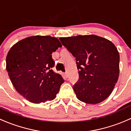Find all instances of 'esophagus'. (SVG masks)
<instances>
[{"mask_svg": "<svg viewBox=\"0 0 131 131\" xmlns=\"http://www.w3.org/2000/svg\"><path fill=\"white\" fill-rule=\"evenodd\" d=\"M64 76H65L66 78H68V73H67V72H66L64 73Z\"/></svg>", "mask_w": 131, "mask_h": 131, "instance_id": "34e87169", "label": "esophagus"}]
</instances>
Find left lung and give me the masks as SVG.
Wrapping results in <instances>:
<instances>
[{"mask_svg": "<svg viewBox=\"0 0 131 131\" xmlns=\"http://www.w3.org/2000/svg\"><path fill=\"white\" fill-rule=\"evenodd\" d=\"M76 58L79 79L72 88L78 99L95 104L109 97L119 76L120 55L109 40L95 35L61 37Z\"/></svg>", "mask_w": 131, "mask_h": 131, "instance_id": "obj_1", "label": "left lung"}]
</instances>
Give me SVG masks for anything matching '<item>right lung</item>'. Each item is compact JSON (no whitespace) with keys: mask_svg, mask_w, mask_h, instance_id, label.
<instances>
[{"mask_svg":"<svg viewBox=\"0 0 131 131\" xmlns=\"http://www.w3.org/2000/svg\"><path fill=\"white\" fill-rule=\"evenodd\" d=\"M62 47L51 36H31L12 46L6 57V70L18 92L30 102L45 103L56 97L62 76L54 72L53 52Z\"/></svg>","mask_w":131,"mask_h":131,"instance_id":"obj_1","label":"right lung"}]
</instances>
